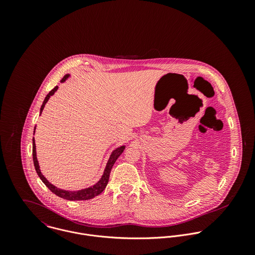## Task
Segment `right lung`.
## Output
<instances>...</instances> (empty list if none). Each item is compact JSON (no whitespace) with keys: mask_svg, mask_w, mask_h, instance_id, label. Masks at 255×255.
<instances>
[{"mask_svg":"<svg viewBox=\"0 0 255 255\" xmlns=\"http://www.w3.org/2000/svg\"><path fill=\"white\" fill-rule=\"evenodd\" d=\"M70 76V74H66L63 79L61 80L62 82H64L68 77ZM58 89V86L54 87L48 94L47 96L45 97V100L41 106V109H40V114L42 113V111L45 107V104L48 102L49 98L57 91ZM34 132H35V128H34ZM125 150V146H121L119 148H117L116 150H114L110 156L109 161L106 165V168H105V171H104V174L102 176V178L100 179V181L97 182L96 184H94L93 186H90L88 188H84V189H81V190H77V191H69V190H64V189H60L58 187H56L55 185H53L52 183L48 182L46 180V178L41 174V171H40V167H39V164H38V161H37L36 157V146H35V140H34V137L32 139V156H33V163H34V167H35V170H36L37 175L39 176V178L41 179V181L45 183V185L53 192L55 193L56 195H58L59 197H62L64 199H67V200H88V199H91L97 195H99L104 189L105 187L107 186V183L109 182L110 173H111V170L115 164V162L117 161V159L120 157V155L124 152Z\"/></svg>","mask_w":255,"mask_h":255,"instance_id":"add662e5","label":"right lung"}]
</instances>
